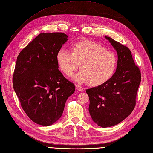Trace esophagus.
<instances>
[{
    "instance_id": "1",
    "label": "esophagus",
    "mask_w": 153,
    "mask_h": 153,
    "mask_svg": "<svg viewBox=\"0 0 153 153\" xmlns=\"http://www.w3.org/2000/svg\"><path fill=\"white\" fill-rule=\"evenodd\" d=\"M76 88H77V89L78 90V91H80V92H82V91H84L83 88H81V86H80V85H79V84H77V85H76Z\"/></svg>"
}]
</instances>
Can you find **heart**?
<instances>
[{
    "label": "heart",
    "instance_id": "1",
    "mask_svg": "<svg viewBox=\"0 0 153 153\" xmlns=\"http://www.w3.org/2000/svg\"><path fill=\"white\" fill-rule=\"evenodd\" d=\"M56 60L60 70L67 76H71L79 65L81 71L74 76L75 80L93 86L109 81L117 67L116 55L90 39L74 44L71 53L64 49L59 50Z\"/></svg>",
    "mask_w": 153,
    "mask_h": 153
}]
</instances>
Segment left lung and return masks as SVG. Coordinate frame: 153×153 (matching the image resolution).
<instances>
[{"label":"left lung","mask_w":153,"mask_h":153,"mask_svg":"<svg viewBox=\"0 0 153 153\" xmlns=\"http://www.w3.org/2000/svg\"><path fill=\"white\" fill-rule=\"evenodd\" d=\"M105 38L117 52L116 72L102 85L86 89L89 114L93 120L103 128L117 125L131 114L141 81L140 69L131 50L110 37Z\"/></svg>","instance_id":"left-lung-1"}]
</instances>
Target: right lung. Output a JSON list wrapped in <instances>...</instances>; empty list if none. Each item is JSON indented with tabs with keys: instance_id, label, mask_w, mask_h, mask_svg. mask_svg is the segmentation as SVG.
<instances>
[{
	"instance_id": "obj_1",
	"label": "right lung",
	"mask_w": 153,
	"mask_h": 153,
	"mask_svg": "<svg viewBox=\"0 0 153 153\" xmlns=\"http://www.w3.org/2000/svg\"><path fill=\"white\" fill-rule=\"evenodd\" d=\"M63 33H42L18 56L13 74L14 91L30 119L48 126L60 118L75 85L59 70L58 51L67 41Z\"/></svg>"
}]
</instances>
